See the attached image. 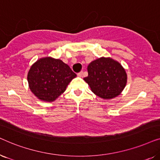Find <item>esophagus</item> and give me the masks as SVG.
I'll list each match as a JSON object with an SVG mask.
<instances>
[{"mask_svg":"<svg viewBox=\"0 0 160 160\" xmlns=\"http://www.w3.org/2000/svg\"><path fill=\"white\" fill-rule=\"evenodd\" d=\"M77 75H78V77H82V76H83V72L82 71V72H79V73H78Z\"/></svg>","mask_w":160,"mask_h":160,"instance_id":"1","label":"esophagus"}]
</instances>
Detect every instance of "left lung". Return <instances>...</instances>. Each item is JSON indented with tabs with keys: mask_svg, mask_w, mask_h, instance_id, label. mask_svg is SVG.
I'll return each mask as SVG.
<instances>
[{
	"mask_svg": "<svg viewBox=\"0 0 160 160\" xmlns=\"http://www.w3.org/2000/svg\"><path fill=\"white\" fill-rule=\"evenodd\" d=\"M88 76L84 78L92 92L103 100L119 95L128 82L125 69L111 58H100L87 66Z\"/></svg>",
	"mask_w": 160,
	"mask_h": 160,
	"instance_id": "8db88e82",
	"label": "left lung"
}]
</instances>
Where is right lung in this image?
Returning a JSON list of instances; mask_svg holds the SVG:
<instances>
[{
    "mask_svg": "<svg viewBox=\"0 0 160 160\" xmlns=\"http://www.w3.org/2000/svg\"><path fill=\"white\" fill-rule=\"evenodd\" d=\"M76 77L68 65L52 57L38 59L28 73L30 91L38 99L49 102L58 99Z\"/></svg>",
    "mask_w": 160,
    "mask_h": 160,
    "instance_id": "add662e5",
    "label": "right lung"
}]
</instances>
